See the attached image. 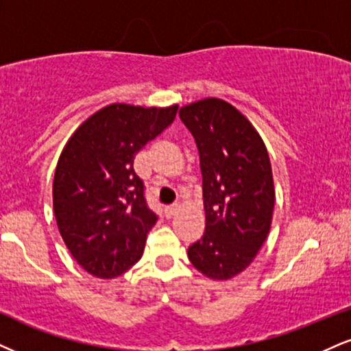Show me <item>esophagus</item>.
<instances>
[{
    "label": "esophagus",
    "mask_w": 351,
    "mask_h": 351,
    "mask_svg": "<svg viewBox=\"0 0 351 351\" xmlns=\"http://www.w3.org/2000/svg\"><path fill=\"white\" fill-rule=\"evenodd\" d=\"M176 213H178V206H168V208H165V216L168 219H171Z\"/></svg>",
    "instance_id": "obj_1"
}]
</instances>
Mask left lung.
Here are the masks:
<instances>
[{
	"label": "left lung",
	"instance_id": "obj_1",
	"mask_svg": "<svg viewBox=\"0 0 351 351\" xmlns=\"http://www.w3.org/2000/svg\"><path fill=\"white\" fill-rule=\"evenodd\" d=\"M199 150L204 235L189 245L193 267L230 280L252 263L269 232L274 208L271 163L250 121L217 98L180 109Z\"/></svg>",
	"mask_w": 351,
	"mask_h": 351
}]
</instances>
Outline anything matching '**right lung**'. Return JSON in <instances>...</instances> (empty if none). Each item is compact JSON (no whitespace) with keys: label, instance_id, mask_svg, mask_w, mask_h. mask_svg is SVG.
<instances>
[{"label":"right lung","instance_id":"right-lung-1","mask_svg":"<svg viewBox=\"0 0 351 351\" xmlns=\"http://www.w3.org/2000/svg\"><path fill=\"white\" fill-rule=\"evenodd\" d=\"M176 111V104H111L66 142L55 170L53 213L66 248L93 276H121L141 260L158 216L147 204L134 158L175 121Z\"/></svg>","mask_w":351,"mask_h":351}]
</instances>
